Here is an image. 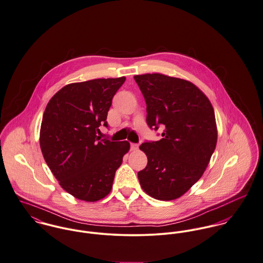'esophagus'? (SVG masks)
<instances>
[{
    "label": "esophagus",
    "instance_id": "34e87169",
    "mask_svg": "<svg viewBox=\"0 0 263 263\" xmlns=\"http://www.w3.org/2000/svg\"><path fill=\"white\" fill-rule=\"evenodd\" d=\"M138 149V144H135V143H131V150L132 151H135Z\"/></svg>",
    "mask_w": 263,
    "mask_h": 263
}]
</instances>
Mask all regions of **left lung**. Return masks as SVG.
Returning <instances> with one entry per match:
<instances>
[{"label": "left lung", "mask_w": 263, "mask_h": 263, "mask_svg": "<svg viewBox=\"0 0 263 263\" xmlns=\"http://www.w3.org/2000/svg\"><path fill=\"white\" fill-rule=\"evenodd\" d=\"M134 80L145 99L148 126L164 127L159 141L139 147L148 162L138 179L150 197L173 201L202 177L210 162L218 138L214 109L189 81L156 72Z\"/></svg>", "instance_id": "1"}]
</instances>
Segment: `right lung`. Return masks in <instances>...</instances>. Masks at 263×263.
Listing matches in <instances>:
<instances>
[{"label":"right lung","instance_id":"1","mask_svg":"<svg viewBox=\"0 0 263 263\" xmlns=\"http://www.w3.org/2000/svg\"><path fill=\"white\" fill-rule=\"evenodd\" d=\"M126 78L96 79L66 85L48 102L40 128V148L60 186L74 198L97 202L112 190L128 141L97 136L108 127L112 99Z\"/></svg>","mask_w":263,"mask_h":263}]
</instances>
